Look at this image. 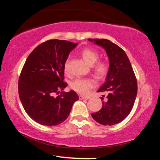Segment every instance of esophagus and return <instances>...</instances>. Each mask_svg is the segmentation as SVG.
Masks as SVG:
<instances>
[{"label": "esophagus", "instance_id": "1", "mask_svg": "<svg viewBox=\"0 0 160 160\" xmlns=\"http://www.w3.org/2000/svg\"><path fill=\"white\" fill-rule=\"evenodd\" d=\"M79 99H89V97H84V96H82V95H80Z\"/></svg>", "mask_w": 160, "mask_h": 160}]
</instances>
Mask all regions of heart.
I'll return each instance as SVG.
<instances>
[{
  "label": "heart",
  "mask_w": 160,
  "mask_h": 160,
  "mask_svg": "<svg viewBox=\"0 0 160 160\" xmlns=\"http://www.w3.org/2000/svg\"><path fill=\"white\" fill-rule=\"evenodd\" d=\"M81 56L87 63L90 66H93L99 58V53L95 50L91 48H85L81 51ZM68 66V59L65 62L64 70L67 71ZM94 71L99 78H103L106 76L108 72V66L105 62L100 61L94 66ZM70 88L72 90L80 94H87L94 86L95 82L89 78H77L70 82Z\"/></svg>",
  "instance_id": "heart-1"
}]
</instances>
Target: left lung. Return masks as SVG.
Masks as SVG:
<instances>
[{"label": "left lung", "instance_id": "obj_1", "mask_svg": "<svg viewBox=\"0 0 160 160\" xmlns=\"http://www.w3.org/2000/svg\"><path fill=\"white\" fill-rule=\"evenodd\" d=\"M88 40L104 48L109 61L105 82L97 91L107 93V101L102 102V109L92 116L104 126L114 125L131 112L138 92L136 78L126 53L118 45L104 39Z\"/></svg>", "mask_w": 160, "mask_h": 160}]
</instances>
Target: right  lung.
Wrapping results in <instances>:
<instances>
[{"mask_svg": "<svg viewBox=\"0 0 160 160\" xmlns=\"http://www.w3.org/2000/svg\"><path fill=\"white\" fill-rule=\"evenodd\" d=\"M77 45L66 40H48L27 58L19 78V97L26 113L39 124L52 126L63 122L79 99L73 90L54 96L68 85L63 81L65 62Z\"/></svg>", "mask_w": 160, "mask_h": 160, "instance_id": "add662e5", "label": "right lung"}]
</instances>
